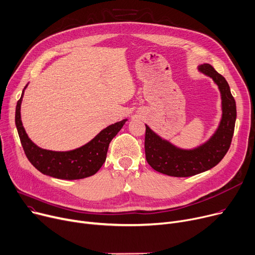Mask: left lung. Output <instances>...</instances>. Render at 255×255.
<instances>
[{
	"label": "left lung",
	"mask_w": 255,
	"mask_h": 255,
	"mask_svg": "<svg viewBox=\"0 0 255 255\" xmlns=\"http://www.w3.org/2000/svg\"><path fill=\"white\" fill-rule=\"evenodd\" d=\"M198 71L210 77L218 86L221 99V118L212 136L190 149L179 147L163 139L147 125L145 154L155 171L173 177H190L212 169L227 154L232 143L237 118L236 102L226 78L210 64L199 65Z\"/></svg>",
	"instance_id": "8db88e82"
}]
</instances>
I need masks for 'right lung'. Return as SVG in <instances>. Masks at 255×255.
I'll return each instance as SVG.
<instances>
[{"instance_id": "1", "label": "right lung", "mask_w": 255, "mask_h": 255, "mask_svg": "<svg viewBox=\"0 0 255 255\" xmlns=\"http://www.w3.org/2000/svg\"><path fill=\"white\" fill-rule=\"evenodd\" d=\"M26 86L27 84L24 89ZM24 89L15 110V125L27 159L42 174L57 179L76 180V179H83L95 175L106 160L111 140L123 128L128 119H124L102 129L94 139L73 150H47L39 147L29 139L22 126L20 108Z\"/></svg>"}]
</instances>
